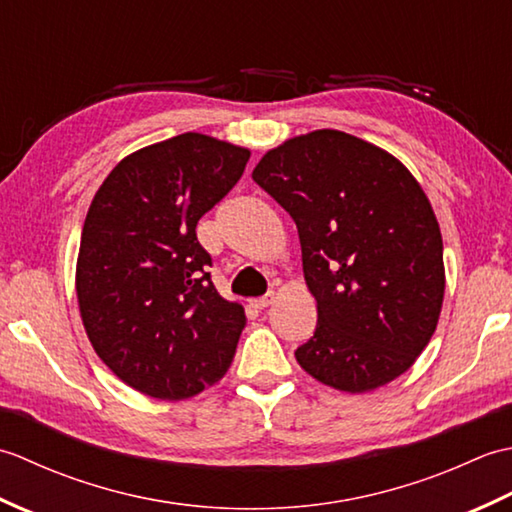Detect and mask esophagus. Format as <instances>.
Masks as SVG:
<instances>
[{"label": "esophagus", "mask_w": 512, "mask_h": 512, "mask_svg": "<svg viewBox=\"0 0 512 512\" xmlns=\"http://www.w3.org/2000/svg\"><path fill=\"white\" fill-rule=\"evenodd\" d=\"M250 303H253V308H257V310H264V308L273 306V303H275V292H268V295H264V297H257V299H253Z\"/></svg>", "instance_id": "obj_1"}]
</instances>
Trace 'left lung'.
<instances>
[{
    "instance_id": "8db88e82",
    "label": "left lung",
    "mask_w": 512,
    "mask_h": 512,
    "mask_svg": "<svg viewBox=\"0 0 512 512\" xmlns=\"http://www.w3.org/2000/svg\"><path fill=\"white\" fill-rule=\"evenodd\" d=\"M253 180L297 224L317 328L297 363L365 394L405 374L444 301L442 235L411 171L363 138L317 129L270 149Z\"/></svg>"
}]
</instances>
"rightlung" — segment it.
Here are the masks:
<instances>
[{
    "instance_id": "1",
    "label": "right lung",
    "mask_w": 512,
    "mask_h": 512,
    "mask_svg": "<svg viewBox=\"0 0 512 512\" xmlns=\"http://www.w3.org/2000/svg\"><path fill=\"white\" fill-rule=\"evenodd\" d=\"M250 151L187 132L125 156L85 215L76 299L88 339L125 385L187 400L231 367L244 308L215 290L195 226Z\"/></svg>"
}]
</instances>
